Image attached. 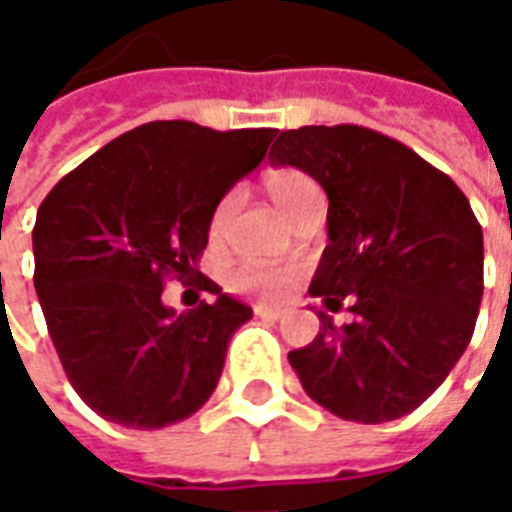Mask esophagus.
Here are the masks:
<instances>
[{
    "label": "esophagus",
    "mask_w": 512,
    "mask_h": 512,
    "mask_svg": "<svg viewBox=\"0 0 512 512\" xmlns=\"http://www.w3.org/2000/svg\"><path fill=\"white\" fill-rule=\"evenodd\" d=\"M255 315L257 318H263V321H279L285 310H279V307H266V304H255Z\"/></svg>",
    "instance_id": "esophagus-1"
}]
</instances>
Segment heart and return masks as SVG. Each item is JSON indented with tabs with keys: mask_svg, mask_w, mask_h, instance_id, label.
Wrapping results in <instances>:
<instances>
[{
	"mask_svg": "<svg viewBox=\"0 0 512 512\" xmlns=\"http://www.w3.org/2000/svg\"><path fill=\"white\" fill-rule=\"evenodd\" d=\"M266 191L271 202L277 205L285 219H290L301 202H307L310 197H318L321 191L315 186V180L310 175H304L301 169H279L274 175H268ZM230 219V200L219 202V208L211 219V233L219 235L227 227ZM290 282L288 271L279 268H263V266H241L235 274V285L257 296H277L279 290Z\"/></svg>",
	"mask_w": 512,
	"mask_h": 512,
	"instance_id": "b5f03b06",
	"label": "heart"
}]
</instances>
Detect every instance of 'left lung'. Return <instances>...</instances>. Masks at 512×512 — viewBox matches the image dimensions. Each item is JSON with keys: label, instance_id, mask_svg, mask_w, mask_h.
<instances>
[{"label": "left lung", "instance_id": "left-lung-1", "mask_svg": "<svg viewBox=\"0 0 512 512\" xmlns=\"http://www.w3.org/2000/svg\"><path fill=\"white\" fill-rule=\"evenodd\" d=\"M274 167H299L329 197V246L310 293L354 321L290 351L304 392L376 425L414 411L472 340L483 299V227L452 178L365 126L282 131Z\"/></svg>", "mask_w": 512, "mask_h": 512}]
</instances>
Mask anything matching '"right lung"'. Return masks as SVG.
<instances>
[{"instance_id": "right-lung-1", "label": "right lung", "mask_w": 512, "mask_h": 512, "mask_svg": "<svg viewBox=\"0 0 512 512\" xmlns=\"http://www.w3.org/2000/svg\"><path fill=\"white\" fill-rule=\"evenodd\" d=\"M274 128L156 120L82 161L40 202L35 290L62 370L95 414L156 430L213 395L233 332L252 318L197 260L216 205L263 161ZM169 276L217 296L175 316Z\"/></svg>"}]
</instances>
